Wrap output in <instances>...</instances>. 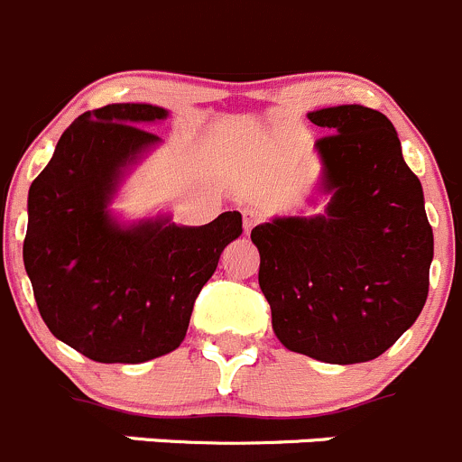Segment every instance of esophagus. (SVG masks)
Wrapping results in <instances>:
<instances>
[{
	"label": "esophagus",
	"instance_id": "esophagus-1",
	"mask_svg": "<svg viewBox=\"0 0 462 462\" xmlns=\"http://www.w3.org/2000/svg\"><path fill=\"white\" fill-rule=\"evenodd\" d=\"M262 218H264V211L262 209H255V207H251V209H244V230L251 232L253 227L262 221Z\"/></svg>",
	"mask_w": 462,
	"mask_h": 462
}]
</instances>
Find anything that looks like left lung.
<instances>
[{"label": "left lung", "instance_id": "1", "mask_svg": "<svg viewBox=\"0 0 462 462\" xmlns=\"http://www.w3.org/2000/svg\"><path fill=\"white\" fill-rule=\"evenodd\" d=\"M317 139L326 214L253 227L260 287L290 351L330 365L385 353L429 296L433 230L424 193L381 111L342 105L308 114Z\"/></svg>", "mask_w": 462, "mask_h": 462}]
</instances>
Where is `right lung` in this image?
I'll use <instances>...</instances> for the list:
<instances>
[{"label":"right lung","mask_w":462,"mask_h":462,"mask_svg":"<svg viewBox=\"0 0 462 462\" xmlns=\"http://www.w3.org/2000/svg\"><path fill=\"white\" fill-rule=\"evenodd\" d=\"M152 105H106L63 132L29 189L24 269L38 312L56 339L95 362H145L182 344L193 303L223 248L241 235V214L200 227L168 218L116 226L106 205L118 175L166 118Z\"/></svg>","instance_id":"add662e5"}]
</instances>
